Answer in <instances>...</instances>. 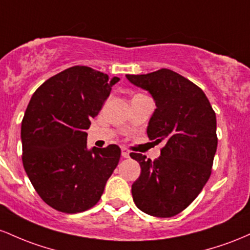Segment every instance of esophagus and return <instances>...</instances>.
<instances>
[{"label": "esophagus", "mask_w": 250, "mask_h": 250, "mask_svg": "<svg viewBox=\"0 0 250 250\" xmlns=\"http://www.w3.org/2000/svg\"><path fill=\"white\" fill-rule=\"evenodd\" d=\"M122 156L124 157V158H128V157H130V151H128L126 147H123L122 148Z\"/></svg>", "instance_id": "obj_1"}]
</instances>
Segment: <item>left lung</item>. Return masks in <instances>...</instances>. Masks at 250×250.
<instances>
[{
	"mask_svg": "<svg viewBox=\"0 0 250 250\" xmlns=\"http://www.w3.org/2000/svg\"><path fill=\"white\" fill-rule=\"evenodd\" d=\"M126 78L152 95L157 108L146 132L151 140L165 144L153 162L130 153L142 169L132 184L133 201L145 214L172 217L197 197L211 175L216 114L204 92L171 69Z\"/></svg>",
	"mask_w": 250,
	"mask_h": 250,
	"instance_id": "8db88e82",
	"label": "left lung"
}]
</instances>
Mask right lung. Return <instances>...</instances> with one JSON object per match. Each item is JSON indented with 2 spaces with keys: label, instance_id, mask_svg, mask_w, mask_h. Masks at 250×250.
Wrapping results in <instances>:
<instances>
[{
  "label": "right lung",
  "instance_id": "add662e5",
  "mask_svg": "<svg viewBox=\"0 0 250 250\" xmlns=\"http://www.w3.org/2000/svg\"><path fill=\"white\" fill-rule=\"evenodd\" d=\"M119 80L74 66L44 81L28 104L21 126L23 167L39 196L58 211L94 207L119 163L118 145L87 150L86 133Z\"/></svg>",
  "mask_w": 250,
  "mask_h": 250
}]
</instances>
